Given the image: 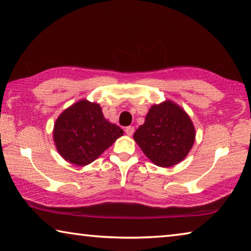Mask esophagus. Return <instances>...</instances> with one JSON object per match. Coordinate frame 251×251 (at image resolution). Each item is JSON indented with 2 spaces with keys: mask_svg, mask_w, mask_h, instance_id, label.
Returning <instances> with one entry per match:
<instances>
[{
  "mask_svg": "<svg viewBox=\"0 0 251 251\" xmlns=\"http://www.w3.org/2000/svg\"><path fill=\"white\" fill-rule=\"evenodd\" d=\"M125 131H126V134L128 135V136H131L134 134V131H135V128L133 126H128V127H126V129H125Z\"/></svg>",
  "mask_w": 251,
  "mask_h": 251,
  "instance_id": "1",
  "label": "esophagus"
}]
</instances>
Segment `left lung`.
<instances>
[{
	"instance_id": "1",
	"label": "left lung",
	"mask_w": 251,
	"mask_h": 251,
	"mask_svg": "<svg viewBox=\"0 0 251 251\" xmlns=\"http://www.w3.org/2000/svg\"><path fill=\"white\" fill-rule=\"evenodd\" d=\"M196 131L188 114L172 100L152 105L134 141L156 166L172 167L192 150Z\"/></svg>"
}]
</instances>
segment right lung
Instances as JSON below:
<instances>
[{"mask_svg": "<svg viewBox=\"0 0 251 251\" xmlns=\"http://www.w3.org/2000/svg\"><path fill=\"white\" fill-rule=\"evenodd\" d=\"M123 134L121 127L104 117L100 104L87 100L63 110L53 129L58 154L77 166L93 163Z\"/></svg>", "mask_w": 251, "mask_h": 251, "instance_id": "add662e5", "label": "right lung"}]
</instances>
